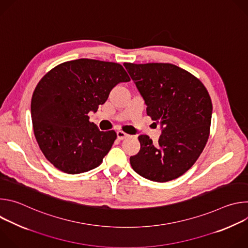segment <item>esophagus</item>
Here are the masks:
<instances>
[{
	"label": "esophagus",
	"mask_w": 248,
	"mask_h": 248,
	"mask_svg": "<svg viewBox=\"0 0 248 248\" xmlns=\"http://www.w3.org/2000/svg\"><path fill=\"white\" fill-rule=\"evenodd\" d=\"M117 135H118V138H119L120 140H123V139H124V138H126V137L129 136L127 133H125V132L123 131V130H119V131L117 132Z\"/></svg>",
	"instance_id": "34e87169"
}]
</instances>
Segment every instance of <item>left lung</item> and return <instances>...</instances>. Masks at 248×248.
Returning a JSON list of instances; mask_svg holds the SVG:
<instances>
[{
	"label": "left lung",
	"mask_w": 248,
	"mask_h": 248,
	"mask_svg": "<svg viewBox=\"0 0 248 248\" xmlns=\"http://www.w3.org/2000/svg\"><path fill=\"white\" fill-rule=\"evenodd\" d=\"M147 105V115L163 126L158 144L139 135L140 150L130 157L134 171L166 183L187 171L202 153L209 135L212 101L203 83L171 63L124 62Z\"/></svg>",
	"instance_id": "obj_1"
}]
</instances>
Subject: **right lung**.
<instances>
[{
    "label": "right lung",
    "mask_w": 248,
    "mask_h": 248,
    "mask_svg": "<svg viewBox=\"0 0 248 248\" xmlns=\"http://www.w3.org/2000/svg\"><path fill=\"white\" fill-rule=\"evenodd\" d=\"M130 78L117 62L78 59L58 64L38 82L31 99L34 135L58 170L76 174L98 167L117 139L89 122L111 90Z\"/></svg>",
    "instance_id": "right-lung-1"
}]
</instances>
